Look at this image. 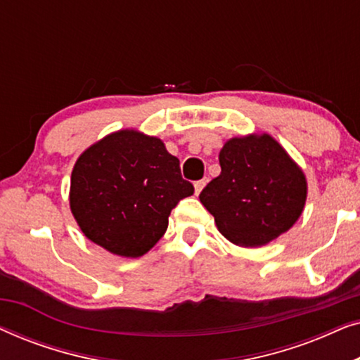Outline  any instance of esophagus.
Here are the masks:
<instances>
[{
	"instance_id": "34e87169",
	"label": "esophagus",
	"mask_w": 360,
	"mask_h": 360,
	"mask_svg": "<svg viewBox=\"0 0 360 360\" xmlns=\"http://www.w3.org/2000/svg\"><path fill=\"white\" fill-rule=\"evenodd\" d=\"M205 185H206V179L195 181V195H200V193H201V190L205 188Z\"/></svg>"
}]
</instances>
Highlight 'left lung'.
I'll list each match as a JSON object with an SVG mask.
<instances>
[{
  "label": "left lung",
  "instance_id": "1",
  "mask_svg": "<svg viewBox=\"0 0 360 360\" xmlns=\"http://www.w3.org/2000/svg\"><path fill=\"white\" fill-rule=\"evenodd\" d=\"M221 174L200 193L216 228L240 248H262L297 223L307 175L267 132L231 137L219 150Z\"/></svg>",
  "mask_w": 360,
  "mask_h": 360
}]
</instances>
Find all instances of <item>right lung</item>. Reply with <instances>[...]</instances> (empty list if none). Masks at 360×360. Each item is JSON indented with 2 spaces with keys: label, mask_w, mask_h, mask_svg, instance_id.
<instances>
[{
  "label": "right lung",
  "mask_w": 360,
  "mask_h": 360,
  "mask_svg": "<svg viewBox=\"0 0 360 360\" xmlns=\"http://www.w3.org/2000/svg\"><path fill=\"white\" fill-rule=\"evenodd\" d=\"M193 191L162 139L120 129L82 152L72 170L68 201L91 243L136 259L159 243L170 211Z\"/></svg>",
  "instance_id": "right-lung-1"
}]
</instances>
